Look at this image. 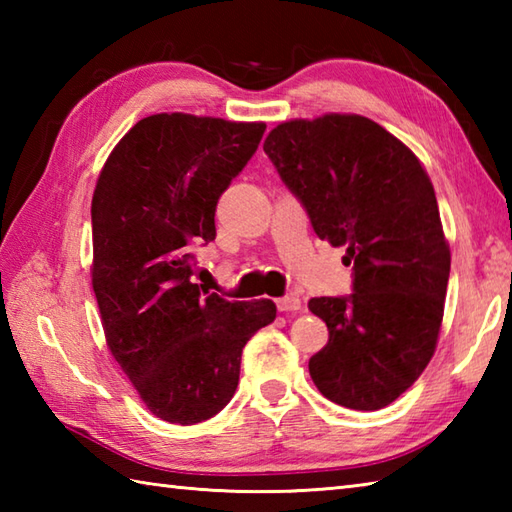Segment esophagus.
<instances>
[{"label":"esophagus","instance_id":"obj_1","mask_svg":"<svg viewBox=\"0 0 512 512\" xmlns=\"http://www.w3.org/2000/svg\"><path fill=\"white\" fill-rule=\"evenodd\" d=\"M301 308V299L295 295H288V297H281L277 299V310L279 312H295Z\"/></svg>","mask_w":512,"mask_h":512}]
</instances>
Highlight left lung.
Wrapping results in <instances>:
<instances>
[{
    "label": "left lung",
    "mask_w": 512,
    "mask_h": 512,
    "mask_svg": "<svg viewBox=\"0 0 512 512\" xmlns=\"http://www.w3.org/2000/svg\"><path fill=\"white\" fill-rule=\"evenodd\" d=\"M264 151L314 233L354 262L350 297L308 303L330 332L308 363L314 385L341 407L383 409L438 343L451 250L433 184L405 143L358 114L281 123Z\"/></svg>",
    "instance_id": "left-lung-1"
}]
</instances>
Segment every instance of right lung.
<instances>
[{
  "mask_svg": "<svg viewBox=\"0 0 512 512\" xmlns=\"http://www.w3.org/2000/svg\"><path fill=\"white\" fill-rule=\"evenodd\" d=\"M264 132L213 116H147L96 180L92 288L107 347L147 409L171 424L228 405L246 341L277 317L270 299L226 301L191 281V248L215 239L217 200Z\"/></svg>",
  "mask_w": 512,
  "mask_h": 512,
  "instance_id": "obj_1",
  "label": "right lung"
}]
</instances>
